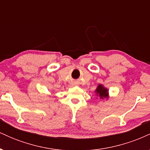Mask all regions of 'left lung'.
Masks as SVG:
<instances>
[{
    "instance_id": "obj_1",
    "label": "left lung",
    "mask_w": 150,
    "mask_h": 150,
    "mask_svg": "<svg viewBox=\"0 0 150 150\" xmlns=\"http://www.w3.org/2000/svg\"><path fill=\"white\" fill-rule=\"evenodd\" d=\"M97 96H98L100 99H104V98H107L108 97V89L106 88H104L103 87V85H99L97 87V89L95 91Z\"/></svg>"
}]
</instances>
